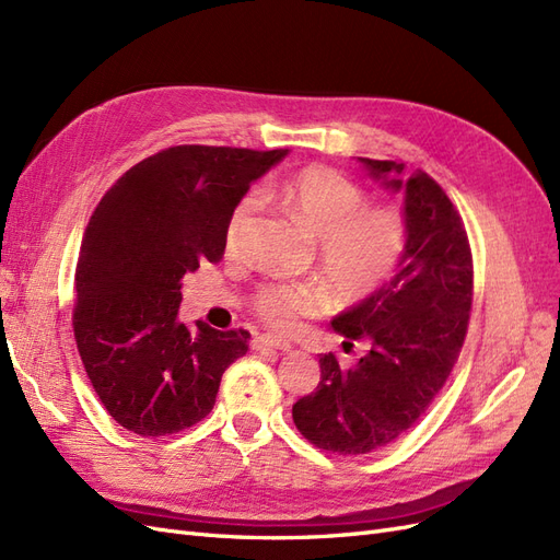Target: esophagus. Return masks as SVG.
Masks as SVG:
<instances>
[{
	"label": "esophagus",
	"instance_id": "obj_1",
	"mask_svg": "<svg viewBox=\"0 0 560 560\" xmlns=\"http://www.w3.org/2000/svg\"><path fill=\"white\" fill-rule=\"evenodd\" d=\"M292 343L284 341V338L280 336H270V334H264L259 336L257 341H254V350H278V352H292Z\"/></svg>",
	"mask_w": 560,
	"mask_h": 560
}]
</instances>
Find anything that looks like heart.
<instances>
[{
    "mask_svg": "<svg viewBox=\"0 0 560 560\" xmlns=\"http://www.w3.org/2000/svg\"><path fill=\"white\" fill-rule=\"evenodd\" d=\"M261 196L278 198L296 224L319 243L322 278L338 299L360 303L381 292L397 273L409 247V226L399 210L366 208V194L331 167H303L280 182L261 186ZM252 194L235 202L226 219V245L238 243L254 212ZM329 303L325 284L308 280H278L254 294V313L266 325L292 329L301 317L317 315Z\"/></svg>",
    "mask_w": 560,
    "mask_h": 560,
    "instance_id": "heart-1",
    "label": "heart"
}]
</instances>
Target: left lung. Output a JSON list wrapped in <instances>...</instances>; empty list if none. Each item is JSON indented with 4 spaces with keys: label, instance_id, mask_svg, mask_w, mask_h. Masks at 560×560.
<instances>
[{
    "label": "left lung",
    "instance_id": "left-lung-1",
    "mask_svg": "<svg viewBox=\"0 0 560 560\" xmlns=\"http://www.w3.org/2000/svg\"><path fill=\"white\" fill-rule=\"evenodd\" d=\"M385 189L404 196L409 247L381 292L331 319L354 364L319 358L315 393L292 418L315 446L341 455L376 451L409 430L444 387L471 308V252L460 214L428 173L404 179V163L358 159Z\"/></svg>",
    "mask_w": 560,
    "mask_h": 560
}]
</instances>
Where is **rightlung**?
I'll list each match as a JSON object with an SVG mask.
<instances>
[{
  "label": "right lung",
  "mask_w": 560,
  "mask_h": 560,
  "mask_svg": "<svg viewBox=\"0 0 560 560\" xmlns=\"http://www.w3.org/2000/svg\"><path fill=\"white\" fill-rule=\"evenodd\" d=\"M290 149L171 147L132 165L100 200L74 276V338L118 425L165 436L196 425L249 334L179 319L182 278L219 261L226 219Z\"/></svg>",
  "instance_id": "right-lung-1"
}]
</instances>
